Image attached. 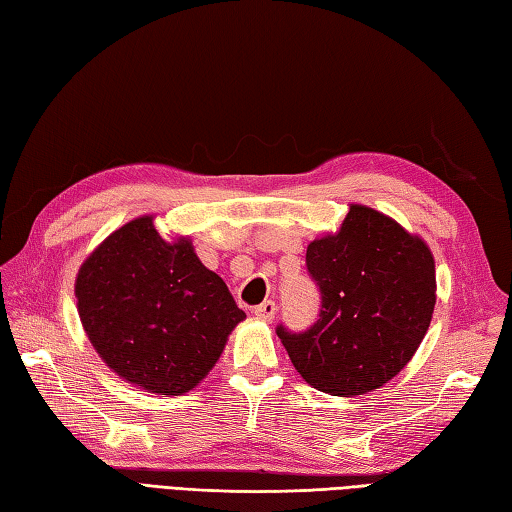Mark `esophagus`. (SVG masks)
Returning a JSON list of instances; mask_svg holds the SVG:
<instances>
[{
  "mask_svg": "<svg viewBox=\"0 0 512 512\" xmlns=\"http://www.w3.org/2000/svg\"><path fill=\"white\" fill-rule=\"evenodd\" d=\"M253 314L257 319H264V321H273L275 314H277V303L273 299H268L264 303H259V306L253 308Z\"/></svg>",
  "mask_w": 512,
  "mask_h": 512,
  "instance_id": "34e87169",
  "label": "esophagus"
}]
</instances>
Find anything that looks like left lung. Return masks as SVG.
Here are the masks:
<instances>
[{
	"mask_svg": "<svg viewBox=\"0 0 512 512\" xmlns=\"http://www.w3.org/2000/svg\"><path fill=\"white\" fill-rule=\"evenodd\" d=\"M306 266L321 310L303 332L277 325L292 365L332 396L383 387L411 361L431 323V250L391 217L352 204L339 233L308 246Z\"/></svg>",
	"mask_w": 512,
	"mask_h": 512,
	"instance_id": "1",
	"label": "left lung"
}]
</instances>
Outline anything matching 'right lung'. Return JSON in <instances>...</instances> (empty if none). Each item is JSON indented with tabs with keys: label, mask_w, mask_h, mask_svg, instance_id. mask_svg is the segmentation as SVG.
Returning <instances> with one entry per match:
<instances>
[{
	"label": "right lung",
	"mask_w": 512,
	"mask_h": 512,
	"mask_svg": "<svg viewBox=\"0 0 512 512\" xmlns=\"http://www.w3.org/2000/svg\"><path fill=\"white\" fill-rule=\"evenodd\" d=\"M74 292L103 361L162 396L198 385L246 319L191 242H165L149 215L118 228L85 259Z\"/></svg>",
	"instance_id": "obj_1"
}]
</instances>
